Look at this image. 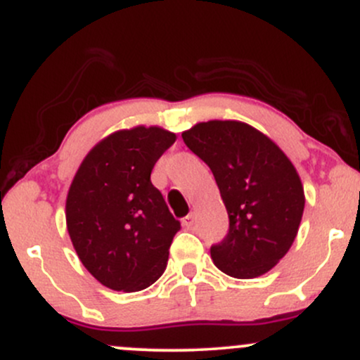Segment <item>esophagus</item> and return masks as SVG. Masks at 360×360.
<instances>
[{"label": "esophagus", "mask_w": 360, "mask_h": 360, "mask_svg": "<svg viewBox=\"0 0 360 360\" xmlns=\"http://www.w3.org/2000/svg\"><path fill=\"white\" fill-rule=\"evenodd\" d=\"M193 225H194V214L189 213L188 217L183 218V226L184 229H193Z\"/></svg>", "instance_id": "34e87169"}]
</instances>
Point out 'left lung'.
I'll return each mask as SVG.
<instances>
[{
    "label": "left lung",
    "instance_id": "1",
    "mask_svg": "<svg viewBox=\"0 0 360 360\" xmlns=\"http://www.w3.org/2000/svg\"><path fill=\"white\" fill-rule=\"evenodd\" d=\"M183 140L212 169L229 213V233L210 249L214 266L238 279L266 274L291 249L303 217L295 166L262 131L235 120L196 123Z\"/></svg>",
    "mask_w": 360,
    "mask_h": 360
}]
</instances>
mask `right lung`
<instances>
[{
	"instance_id": "right-lung-1",
	"label": "right lung",
	"mask_w": 360,
	"mask_h": 360,
	"mask_svg": "<svg viewBox=\"0 0 360 360\" xmlns=\"http://www.w3.org/2000/svg\"><path fill=\"white\" fill-rule=\"evenodd\" d=\"M176 142L160 127H135L103 139L84 157L65 201L77 257L103 286L142 291L166 271L181 223L150 172Z\"/></svg>"
}]
</instances>
